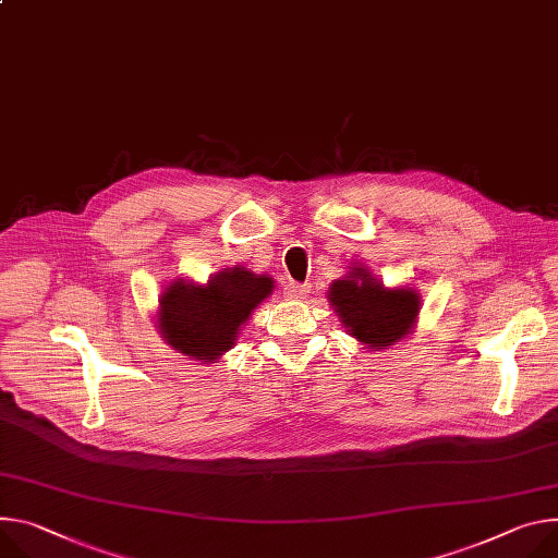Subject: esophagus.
<instances>
[{"mask_svg":"<svg viewBox=\"0 0 558 558\" xmlns=\"http://www.w3.org/2000/svg\"><path fill=\"white\" fill-rule=\"evenodd\" d=\"M310 293V287L307 284H295V282H289L287 287H284V295L289 298V300H302Z\"/></svg>","mask_w":558,"mask_h":558,"instance_id":"34e87169","label":"esophagus"}]
</instances>
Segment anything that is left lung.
Wrapping results in <instances>:
<instances>
[{
  "mask_svg": "<svg viewBox=\"0 0 558 558\" xmlns=\"http://www.w3.org/2000/svg\"><path fill=\"white\" fill-rule=\"evenodd\" d=\"M327 300L349 336L372 351L389 349L408 338L421 316L418 289L412 284L385 287L361 263L329 284Z\"/></svg>",
  "mask_w": 558,
  "mask_h": 558,
  "instance_id": "obj_1",
  "label": "left lung"
}]
</instances>
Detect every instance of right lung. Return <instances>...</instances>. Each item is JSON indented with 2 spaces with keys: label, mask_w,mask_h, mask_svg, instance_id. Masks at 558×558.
Masks as SVG:
<instances>
[{
  "label": "right lung",
  "mask_w": 558,
  "mask_h": 558,
  "mask_svg": "<svg viewBox=\"0 0 558 558\" xmlns=\"http://www.w3.org/2000/svg\"><path fill=\"white\" fill-rule=\"evenodd\" d=\"M274 287L271 276L240 265L214 274L207 282L175 278L160 293L156 327L180 356L202 365L218 363Z\"/></svg>",
  "instance_id": "1"
}]
</instances>
